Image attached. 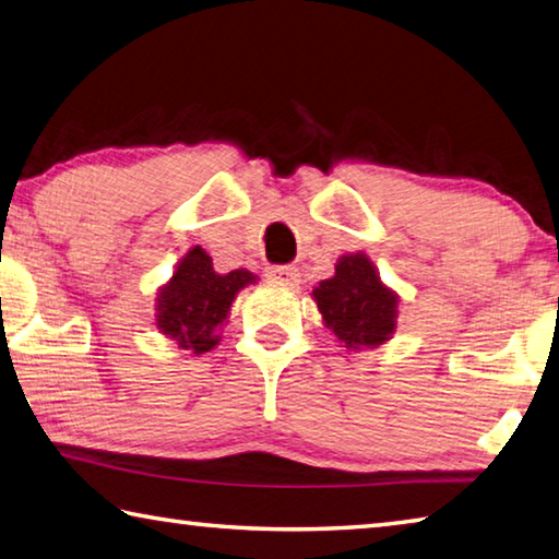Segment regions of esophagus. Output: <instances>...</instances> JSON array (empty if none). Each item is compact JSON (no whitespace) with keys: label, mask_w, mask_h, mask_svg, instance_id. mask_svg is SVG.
<instances>
[{"label":"esophagus","mask_w":559,"mask_h":559,"mask_svg":"<svg viewBox=\"0 0 559 559\" xmlns=\"http://www.w3.org/2000/svg\"><path fill=\"white\" fill-rule=\"evenodd\" d=\"M266 276L271 281L281 283V286H290V288H296L300 283V273L296 266H269Z\"/></svg>","instance_id":"obj_1"}]
</instances>
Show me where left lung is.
I'll return each mask as SVG.
<instances>
[{"mask_svg": "<svg viewBox=\"0 0 559 559\" xmlns=\"http://www.w3.org/2000/svg\"><path fill=\"white\" fill-rule=\"evenodd\" d=\"M322 320L347 349L377 347L391 340L399 318V296L381 283L364 253L342 257L334 276L312 290Z\"/></svg>", "mask_w": 559, "mask_h": 559, "instance_id": "left-lung-1", "label": "left lung"}]
</instances>
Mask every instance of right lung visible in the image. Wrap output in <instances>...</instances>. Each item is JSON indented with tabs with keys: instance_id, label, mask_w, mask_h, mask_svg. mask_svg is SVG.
Wrapping results in <instances>:
<instances>
[{
	"instance_id": "right-lung-1",
	"label": "right lung",
	"mask_w": 559,
	"mask_h": 559,
	"mask_svg": "<svg viewBox=\"0 0 559 559\" xmlns=\"http://www.w3.org/2000/svg\"><path fill=\"white\" fill-rule=\"evenodd\" d=\"M253 281L257 276L245 269L222 276L212 269L205 251L190 249L180 259L174 278L158 293L156 328L176 340L180 349L210 352L219 342L217 330L227 322L231 300Z\"/></svg>"
}]
</instances>
